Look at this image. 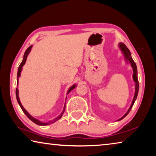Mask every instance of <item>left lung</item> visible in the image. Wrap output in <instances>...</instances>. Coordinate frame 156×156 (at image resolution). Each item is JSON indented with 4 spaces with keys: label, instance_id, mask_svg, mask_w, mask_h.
Here are the masks:
<instances>
[{
    "label": "left lung",
    "instance_id": "left-lung-1",
    "mask_svg": "<svg viewBox=\"0 0 156 156\" xmlns=\"http://www.w3.org/2000/svg\"><path fill=\"white\" fill-rule=\"evenodd\" d=\"M119 45H120V49H122V52L124 53V54H125V57H126V58L129 60V62L131 63V67H133V80L135 81V83H136V92H135V96H134L133 100V102H132L131 107H130V108H129V109L128 112H126V113H125V114L124 115L122 116V117L120 118V119H119V120H122V119H123V118H125L126 115H127L129 114V113L130 112V111H131V107H133V104H134V102H135L136 100V98H137V96H138V89H139V83H138V76H137V74H138V72H137V67H136V65L135 62L133 61V58H131V52H130V51H129V49L127 48V47H126V46L125 45V44H123V43H120Z\"/></svg>",
    "mask_w": 156,
    "mask_h": 156
}]
</instances>
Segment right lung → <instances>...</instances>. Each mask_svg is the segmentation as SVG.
<instances>
[{"label": "right lung", "instance_id": "add662e5", "mask_svg": "<svg viewBox=\"0 0 156 156\" xmlns=\"http://www.w3.org/2000/svg\"><path fill=\"white\" fill-rule=\"evenodd\" d=\"M31 47L32 46H30V47H29L27 49V50H26L25 51V54H24V56H23V61H22V62L20 63V65H19V67H18V78L20 76V72H21V70H22V67H23V65H25V62H26V60H27V56L29 55V54H30V51H31ZM75 87H76V84H74V85H73L72 87H70V89H69V91H68V93L69 91H71L73 89H74L75 88ZM16 99H17V101H18V104H19V105H20V108H21V109L23 110V112L25 113V114L27 116V117L30 118V119L32 121V122H34V123H36V125H41V126H44V125H49V124H51V123H53V122H56V120H58V119H60V118L62 117V113H63V112H64V111H63V112H62V113L61 114H60V115H58V116L57 118H55V119H54L53 120H51V121H50V122H47V123H44V122H41V121H39V120H36V119H35V118H33L32 116H31V115H30L29 114V113L27 112V111H26L25 109H24V107H23V105H21V103H20V99H19V96H18V89L16 88ZM65 110V109H64Z\"/></svg>", "mask_w": 156, "mask_h": 156}]
</instances>
